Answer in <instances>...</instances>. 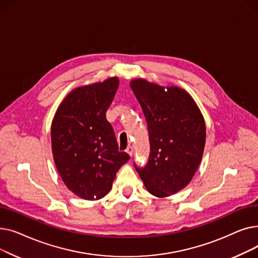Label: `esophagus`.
<instances>
[{"instance_id":"34e87169","label":"esophagus","mask_w":258,"mask_h":258,"mask_svg":"<svg viewBox=\"0 0 258 258\" xmlns=\"http://www.w3.org/2000/svg\"><path fill=\"white\" fill-rule=\"evenodd\" d=\"M125 152L132 157L133 156V154H134V148H133V146H127V148L125 150Z\"/></svg>"}]
</instances>
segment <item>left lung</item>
Returning <instances> with one entry per match:
<instances>
[{
    "label": "left lung",
    "mask_w": 258,
    "mask_h": 258,
    "mask_svg": "<svg viewBox=\"0 0 258 258\" xmlns=\"http://www.w3.org/2000/svg\"><path fill=\"white\" fill-rule=\"evenodd\" d=\"M131 88L147 123L151 153L147 163H134L148 192L165 198L191 181L206 141L205 121L190 95L177 87L163 88L135 79Z\"/></svg>",
    "instance_id": "1"
}]
</instances>
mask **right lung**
Listing matches in <instances>:
<instances>
[{"instance_id":"right-lung-1","label":"right lung","mask_w":258,"mask_h":258,"mask_svg":"<svg viewBox=\"0 0 258 258\" xmlns=\"http://www.w3.org/2000/svg\"><path fill=\"white\" fill-rule=\"evenodd\" d=\"M118 86L119 79L111 77L73 90L52 121L54 162L66 186L81 199L103 198L131 158L118 151L114 130L105 117Z\"/></svg>"}]
</instances>
